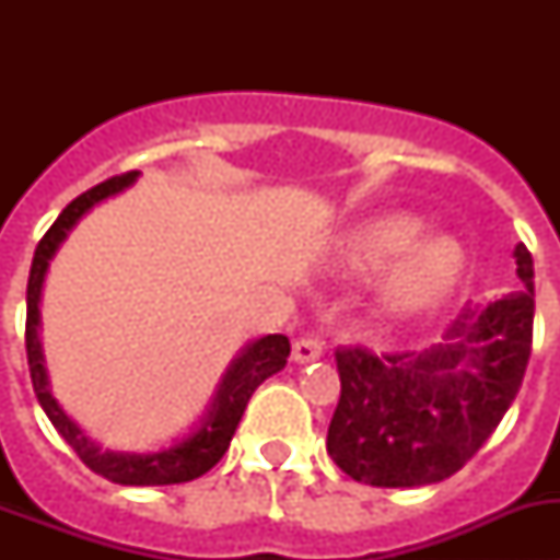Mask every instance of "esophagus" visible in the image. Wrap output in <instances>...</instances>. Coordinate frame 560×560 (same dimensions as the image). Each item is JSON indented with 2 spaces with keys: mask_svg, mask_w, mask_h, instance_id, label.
Returning a JSON list of instances; mask_svg holds the SVG:
<instances>
[{
  "mask_svg": "<svg viewBox=\"0 0 560 560\" xmlns=\"http://www.w3.org/2000/svg\"><path fill=\"white\" fill-rule=\"evenodd\" d=\"M323 353L325 345L319 336H300V339L294 341V348H291V359H294L296 364H308V361L323 359Z\"/></svg>",
  "mask_w": 560,
  "mask_h": 560,
  "instance_id": "34e87169",
  "label": "esophagus"
}]
</instances>
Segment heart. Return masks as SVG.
Here are the masks:
<instances>
[{
	"label": "heart",
	"instance_id": "1",
	"mask_svg": "<svg viewBox=\"0 0 560 560\" xmlns=\"http://www.w3.org/2000/svg\"><path fill=\"white\" fill-rule=\"evenodd\" d=\"M423 235V224L412 215H393L364 226L353 237L350 264L361 269H378L393 264L395 257L412 249ZM463 269V252L452 237H432L409 255V260L398 269L389 285L393 303L404 311H418L434 305L446 296Z\"/></svg>",
	"mask_w": 560,
	"mask_h": 560
}]
</instances>
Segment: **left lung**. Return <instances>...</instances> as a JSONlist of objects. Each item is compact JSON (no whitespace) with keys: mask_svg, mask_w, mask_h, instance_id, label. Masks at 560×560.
I'll list each match as a JSON object with an SVG mask.
<instances>
[{"mask_svg":"<svg viewBox=\"0 0 560 560\" xmlns=\"http://www.w3.org/2000/svg\"><path fill=\"white\" fill-rule=\"evenodd\" d=\"M524 289L465 308L452 345L427 353L336 348L341 395L328 454L355 482L415 488L452 477L499 427L522 387L533 350V257L516 246Z\"/></svg>","mask_w":560,"mask_h":560,"instance_id":"left-lung-1","label":"left lung"}]
</instances>
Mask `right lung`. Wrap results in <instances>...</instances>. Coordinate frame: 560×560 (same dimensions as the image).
<instances>
[{
	"label": "right lung",
	"mask_w": 560,
	"mask_h": 560,
	"mask_svg": "<svg viewBox=\"0 0 560 560\" xmlns=\"http://www.w3.org/2000/svg\"><path fill=\"white\" fill-rule=\"evenodd\" d=\"M137 179V171L120 173L112 179L101 182L92 190L81 192L75 201H69L56 219V224L44 232L38 241L36 255H33V266H30V280H27V325H24V348H27V364H30V378H33V389L52 420V427L58 429L69 446L75 448L83 465H89L92 471L101 477L112 479L117 485H176V482H190V479L201 477L224 457L230 448V440L235 434L237 423L244 418V409L249 404L252 393L264 384L269 375L280 373L285 368V359L291 353V345L283 334H271L264 339L252 341L244 353L232 361V368L226 370L224 381H221L215 400H212L210 412H207L205 423L199 432H192L190 438L176 443V446L165 448L156 454H114L101 452V448L81 432V429L67 418L58 400L49 395L47 387V373H44V355H42V341H38V296H42L44 275H47L49 257L56 255L67 232L78 224L83 212L92 210L97 201L108 199L114 192H120Z\"/></svg>",
	"instance_id": "add662e5"
}]
</instances>
